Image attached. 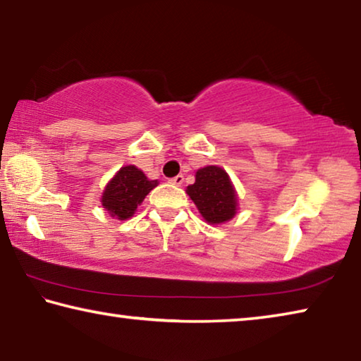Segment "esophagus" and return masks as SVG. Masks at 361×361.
I'll list each match as a JSON object with an SVG mask.
<instances>
[{
  "label": "esophagus",
  "instance_id": "esophagus-1",
  "mask_svg": "<svg viewBox=\"0 0 361 361\" xmlns=\"http://www.w3.org/2000/svg\"><path fill=\"white\" fill-rule=\"evenodd\" d=\"M169 181L172 183V185H175V186H181L183 181H185V176H183V175H176V176H173V178H170Z\"/></svg>",
  "mask_w": 361,
  "mask_h": 361
}]
</instances>
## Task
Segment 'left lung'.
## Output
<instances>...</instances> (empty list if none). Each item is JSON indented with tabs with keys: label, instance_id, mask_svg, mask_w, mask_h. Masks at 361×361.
Here are the masks:
<instances>
[{
	"label": "left lung",
	"instance_id": "1",
	"mask_svg": "<svg viewBox=\"0 0 361 361\" xmlns=\"http://www.w3.org/2000/svg\"><path fill=\"white\" fill-rule=\"evenodd\" d=\"M186 192L207 223L221 224L237 213V194L226 170L207 166L195 172V183Z\"/></svg>",
	"mask_w": 361,
	"mask_h": 361
}]
</instances>
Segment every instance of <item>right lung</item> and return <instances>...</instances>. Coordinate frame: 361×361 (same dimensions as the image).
Listing matches in <instances>:
<instances>
[{"instance_id": "1", "label": "right lung", "mask_w": 361, "mask_h": 361, "mask_svg": "<svg viewBox=\"0 0 361 361\" xmlns=\"http://www.w3.org/2000/svg\"><path fill=\"white\" fill-rule=\"evenodd\" d=\"M156 186L157 180H148L135 166L121 167L103 191L102 205L113 218L127 219Z\"/></svg>"}]
</instances>
